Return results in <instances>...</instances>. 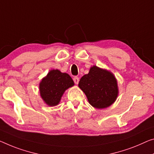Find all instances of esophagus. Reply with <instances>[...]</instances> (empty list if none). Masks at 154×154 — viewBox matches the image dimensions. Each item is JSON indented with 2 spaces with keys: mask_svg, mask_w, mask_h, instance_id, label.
Masks as SVG:
<instances>
[{
  "mask_svg": "<svg viewBox=\"0 0 154 154\" xmlns=\"http://www.w3.org/2000/svg\"><path fill=\"white\" fill-rule=\"evenodd\" d=\"M73 80H74V82H75V84H78L79 82V78L77 77V76H74L73 78Z\"/></svg>",
  "mask_w": 154,
  "mask_h": 154,
  "instance_id": "34e87169",
  "label": "esophagus"
}]
</instances>
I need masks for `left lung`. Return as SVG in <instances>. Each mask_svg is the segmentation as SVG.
I'll return each instance as SVG.
<instances>
[{"mask_svg": "<svg viewBox=\"0 0 154 154\" xmlns=\"http://www.w3.org/2000/svg\"><path fill=\"white\" fill-rule=\"evenodd\" d=\"M79 86L85 94L89 104L97 109L109 107L118 96L117 81L114 75L96 66L91 67L89 74L80 79Z\"/></svg>", "mask_w": 154, "mask_h": 154, "instance_id": "1", "label": "left lung"}]
</instances>
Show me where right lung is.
Returning a JSON list of instances; mask_svg holds the SVG:
<instances>
[{
  "mask_svg": "<svg viewBox=\"0 0 154 154\" xmlns=\"http://www.w3.org/2000/svg\"><path fill=\"white\" fill-rule=\"evenodd\" d=\"M74 85L72 78L58 69L51 70L40 83V93L49 106L57 105L64 92Z\"/></svg>",
  "mask_w": 154,
  "mask_h": 154,
  "instance_id": "right-lung-1",
  "label": "right lung"
}]
</instances>
